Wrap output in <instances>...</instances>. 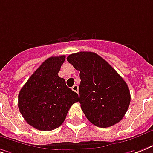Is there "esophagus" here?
Returning a JSON list of instances; mask_svg holds the SVG:
<instances>
[{"instance_id": "obj_1", "label": "esophagus", "mask_w": 153, "mask_h": 153, "mask_svg": "<svg viewBox=\"0 0 153 153\" xmlns=\"http://www.w3.org/2000/svg\"><path fill=\"white\" fill-rule=\"evenodd\" d=\"M72 90L74 91V92H79V86L78 85H74L73 87H72Z\"/></svg>"}]
</instances>
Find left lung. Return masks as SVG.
Returning a JSON list of instances; mask_svg holds the SVG:
<instances>
[{"instance_id":"1","label":"left lung","mask_w":153,"mask_h":153,"mask_svg":"<svg viewBox=\"0 0 153 153\" xmlns=\"http://www.w3.org/2000/svg\"><path fill=\"white\" fill-rule=\"evenodd\" d=\"M66 59L80 71L79 102L87 120L100 128L119 123L131 101L130 91L123 78L93 52L72 53Z\"/></svg>"}]
</instances>
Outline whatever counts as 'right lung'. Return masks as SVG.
<instances>
[{
	"label": "right lung",
	"mask_w": 153,
	"mask_h": 153,
	"mask_svg": "<svg viewBox=\"0 0 153 153\" xmlns=\"http://www.w3.org/2000/svg\"><path fill=\"white\" fill-rule=\"evenodd\" d=\"M66 56L51 57L30 77L18 95V108L30 126L51 131L63 123L69 109L79 102V95L58 76Z\"/></svg>",
	"instance_id": "add662e5"
}]
</instances>
